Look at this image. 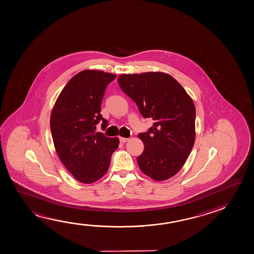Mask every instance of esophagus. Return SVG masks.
<instances>
[{
	"label": "esophagus",
	"instance_id": "1",
	"mask_svg": "<svg viewBox=\"0 0 254 254\" xmlns=\"http://www.w3.org/2000/svg\"><path fill=\"white\" fill-rule=\"evenodd\" d=\"M120 141L122 143H124V142H127V141H129V138H124V137H120Z\"/></svg>",
	"mask_w": 254,
	"mask_h": 254
}]
</instances>
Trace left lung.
Listing matches in <instances>:
<instances>
[{
  "label": "left lung",
  "instance_id": "left-lung-1",
  "mask_svg": "<svg viewBox=\"0 0 254 254\" xmlns=\"http://www.w3.org/2000/svg\"><path fill=\"white\" fill-rule=\"evenodd\" d=\"M118 82L141 115L154 121L148 132L138 135L144 144L138 166L154 181L169 179L182 169L195 142L191 97L175 78L160 71L121 74Z\"/></svg>",
  "mask_w": 254,
  "mask_h": 254
}]
</instances>
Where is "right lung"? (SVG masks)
Returning <instances> with one entry per match:
<instances>
[{
  "instance_id": "obj_1",
  "label": "right lung",
  "mask_w": 254,
  "mask_h": 254,
  "mask_svg": "<svg viewBox=\"0 0 254 254\" xmlns=\"http://www.w3.org/2000/svg\"><path fill=\"white\" fill-rule=\"evenodd\" d=\"M116 75L96 70L79 71L63 88L50 115V130L55 149L67 170L82 183H93L108 171L119 138L96 132L102 121L104 91Z\"/></svg>"
}]
</instances>
